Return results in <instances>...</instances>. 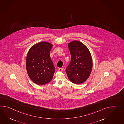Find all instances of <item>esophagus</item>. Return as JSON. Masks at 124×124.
Returning <instances> with one entry per match:
<instances>
[{
  "instance_id": "34e87169",
  "label": "esophagus",
  "mask_w": 124,
  "mask_h": 124,
  "mask_svg": "<svg viewBox=\"0 0 124 124\" xmlns=\"http://www.w3.org/2000/svg\"><path fill=\"white\" fill-rule=\"evenodd\" d=\"M63 70V69H62V68H59L58 69V71H59V72H62Z\"/></svg>"
}]
</instances>
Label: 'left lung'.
<instances>
[{
	"label": "left lung",
	"mask_w": 124,
	"mask_h": 124,
	"mask_svg": "<svg viewBox=\"0 0 124 124\" xmlns=\"http://www.w3.org/2000/svg\"><path fill=\"white\" fill-rule=\"evenodd\" d=\"M71 62L66 72L69 79L75 84H81L88 79L93 68L91 53L85 45L74 40L69 43Z\"/></svg>",
	"instance_id": "1"
}]
</instances>
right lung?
Here are the masks:
<instances>
[{
	"label": "right lung",
	"mask_w": 124,
	"mask_h": 124,
	"mask_svg": "<svg viewBox=\"0 0 124 124\" xmlns=\"http://www.w3.org/2000/svg\"><path fill=\"white\" fill-rule=\"evenodd\" d=\"M53 45L47 42H39L31 47L26 60V68L31 80L42 85L52 79L55 68L50 57Z\"/></svg>",
	"instance_id": "1"
}]
</instances>
